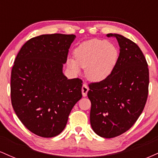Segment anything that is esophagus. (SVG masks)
I'll return each mask as SVG.
<instances>
[{"instance_id":"1","label":"esophagus","mask_w":158,"mask_h":158,"mask_svg":"<svg viewBox=\"0 0 158 158\" xmlns=\"http://www.w3.org/2000/svg\"><path fill=\"white\" fill-rule=\"evenodd\" d=\"M88 90H89V88H88L87 84H85H85H83L82 87H81V93H82L83 97H86L87 93L88 92Z\"/></svg>"}]
</instances>
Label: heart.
I'll return each instance as SVG.
<instances>
[{"mask_svg": "<svg viewBox=\"0 0 158 158\" xmlns=\"http://www.w3.org/2000/svg\"><path fill=\"white\" fill-rule=\"evenodd\" d=\"M119 57L117 48L106 40L91 39L79 44L74 50V60L68 59V66L75 73L79 67L92 81L104 80L113 71Z\"/></svg>", "mask_w": 158, "mask_h": 158, "instance_id": "heart-1", "label": "heart"}]
</instances>
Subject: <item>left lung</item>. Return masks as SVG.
<instances>
[{"mask_svg": "<svg viewBox=\"0 0 158 158\" xmlns=\"http://www.w3.org/2000/svg\"><path fill=\"white\" fill-rule=\"evenodd\" d=\"M119 43V55L113 71L104 80L88 85L90 120L97 135L112 138L131 128L147 101V61L135 42L119 34H108Z\"/></svg>", "mask_w": 158, "mask_h": 158, "instance_id": "left-lung-1", "label": "left lung"}]
</instances>
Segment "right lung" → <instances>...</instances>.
<instances>
[{
    "label": "right lung",
    "instance_id": "add662e5",
    "mask_svg": "<svg viewBox=\"0 0 158 158\" xmlns=\"http://www.w3.org/2000/svg\"><path fill=\"white\" fill-rule=\"evenodd\" d=\"M75 35L55 33L30 39L16 56L11 73L12 106L29 131L59 135L81 95L82 80L62 73Z\"/></svg>",
    "mask_w": 158,
    "mask_h": 158
}]
</instances>
